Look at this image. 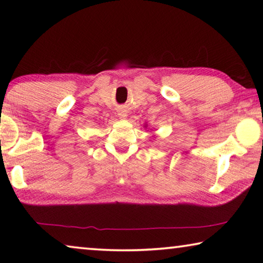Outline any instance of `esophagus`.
Masks as SVG:
<instances>
[{
	"label": "esophagus",
	"mask_w": 263,
	"mask_h": 263,
	"mask_svg": "<svg viewBox=\"0 0 263 263\" xmlns=\"http://www.w3.org/2000/svg\"><path fill=\"white\" fill-rule=\"evenodd\" d=\"M118 116H119V117H121V118H125L126 116H127V111L121 109V110L118 111Z\"/></svg>",
	"instance_id": "esophagus-1"
}]
</instances>
